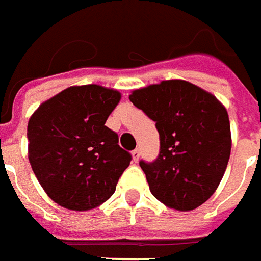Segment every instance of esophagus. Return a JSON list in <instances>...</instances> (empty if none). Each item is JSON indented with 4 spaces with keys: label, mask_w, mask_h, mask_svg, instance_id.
<instances>
[{
    "label": "esophagus",
    "mask_w": 261,
    "mask_h": 261,
    "mask_svg": "<svg viewBox=\"0 0 261 261\" xmlns=\"http://www.w3.org/2000/svg\"><path fill=\"white\" fill-rule=\"evenodd\" d=\"M140 157V150L139 149H135V150H132V159H134V162H138Z\"/></svg>",
    "instance_id": "1"
}]
</instances>
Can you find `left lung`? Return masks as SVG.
Wrapping results in <instances>:
<instances>
[{"instance_id":"obj_1","label":"left lung","mask_w":261,"mask_h":261,"mask_svg":"<svg viewBox=\"0 0 261 261\" xmlns=\"http://www.w3.org/2000/svg\"><path fill=\"white\" fill-rule=\"evenodd\" d=\"M130 102L156 122L160 151L140 160L150 193L178 211L198 208L222 180L230 156L228 112L212 94L184 80L136 90Z\"/></svg>"}]
</instances>
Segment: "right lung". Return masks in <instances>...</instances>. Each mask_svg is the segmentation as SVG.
<instances>
[{
  "label": "right lung",
  "instance_id": "add662e5",
  "mask_svg": "<svg viewBox=\"0 0 261 261\" xmlns=\"http://www.w3.org/2000/svg\"><path fill=\"white\" fill-rule=\"evenodd\" d=\"M121 99L101 86L70 87L39 107L28 123L29 162L46 194L73 211L92 210L115 193L132 154L105 122Z\"/></svg>",
  "mask_w": 261,
  "mask_h": 261
}]
</instances>
